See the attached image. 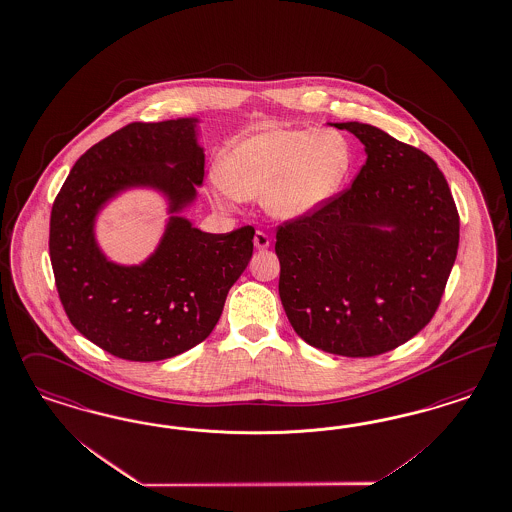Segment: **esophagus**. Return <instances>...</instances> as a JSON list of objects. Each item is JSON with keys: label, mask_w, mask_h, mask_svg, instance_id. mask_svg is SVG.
Segmentation results:
<instances>
[{"label": "esophagus", "mask_w": 512, "mask_h": 512, "mask_svg": "<svg viewBox=\"0 0 512 512\" xmlns=\"http://www.w3.org/2000/svg\"><path fill=\"white\" fill-rule=\"evenodd\" d=\"M269 245H271L269 235L264 233V231H256V235H254V247L258 248V250H265V248H269Z\"/></svg>", "instance_id": "obj_1"}]
</instances>
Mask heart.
I'll list each match as a JSON object with an SVG mask.
<instances>
[{
	"mask_svg": "<svg viewBox=\"0 0 512 512\" xmlns=\"http://www.w3.org/2000/svg\"><path fill=\"white\" fill-rule=\"evenodd\" d=\"M351 167L349 142L317 129H273L254 134L222 161L210 197L226 207L231 199H262L281 220L300 218L326 203Z\"/></svg>",
	"mask_w": 512,
	"mask_h": 512,
	"instance_id": "heart-1",
	"label": "heart"
}]
</instances>
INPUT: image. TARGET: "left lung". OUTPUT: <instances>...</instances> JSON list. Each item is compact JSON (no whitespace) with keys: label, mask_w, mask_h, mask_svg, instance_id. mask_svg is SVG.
<instances>
[{"label":"left lung","mask_w":512,"mask_h":512,"mask_svg":"<svg viewBox=\"0 0 512 512\" xmlns=\"http://www.w3.org/2000/svg\"><path fill=\"white\" fill-rule=\"evenodd\" d=\"M366 163L347 190L277 228L279 296L294 332L341 357H376L436 313L459 245V214L435 161L366 123Z\"/></svg>","instance_id":"1"}]
</instances>
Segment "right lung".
I'll use <instances>...</instances> for the list:
<instances>
[{
  "instance_id": "add662e5",
  "label": "right lung",
  "mask_w": 512,
  "mask_h": 512,
  "mask_svg": "<svg viewBox=\"0 0 512 512\" xmlns=\"http://www.w3.org/2000/svg\"><path fill=\"white\" fill-rule=\"evenodd\" d=\"M195 123L186 117L115 131L77 159L53 203L58 298L74 328L119 359H171L209 338L252 258V226L216 235L182 216L169 218L144 264H114L96 245V214L119 191H163L172 214L195 199L205 176Z\"/></svg>"
}]
</instances>
